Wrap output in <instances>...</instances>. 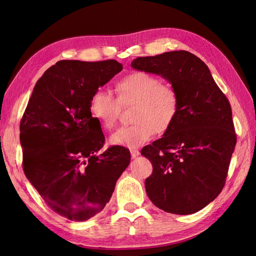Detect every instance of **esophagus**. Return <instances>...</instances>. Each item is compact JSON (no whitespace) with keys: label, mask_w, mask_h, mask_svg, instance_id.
Here are the masks:
<instances>
[{"label":"esophagus","mask_w":256,"mask_h":256,"mask_svg":"<svg viewBox=\"0 0 256 256\" xmlns=\"http://www.w3.org/2000/svg\"><path fill=\"white\" fill-rule=\"evenodd\" d=\"M140 155V150H131V157L134 160Z\"/></svg>","instance_id":"34e87169"}]
</instances>
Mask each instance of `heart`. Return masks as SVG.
<instances>
[{"mask_svg": "<svg viewBox=\"0 0 256 256\" xmlns=\"http://www.w3.org/2000/svg\"><path fill=\"white\" fill-rule=\"evenodd\" d=\"M116 99L99 89L91 94L89 112L102 128L111 130L116 124L120 106H133L131 126L114 132L108 143L126 148H136L153 138L155 132L164 134L172 126L179 112V96L170 84L144 72L125 76L116 86Z\"/></svg>", "mask_w": 256, "mask_h": 256, "instance_id": "1", "label": "heart"}]
</instances>
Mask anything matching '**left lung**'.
<instances>
[{
  "label": "left lung",
  "instance_id": "8db88e82",
  "mask_svg": "<svg viewBox=\"0 0 256 256\" xmlns=\"http://www.w3.org/2000/svg\"><path fill=\"white\" fill-rule=\"evenodd\" d=\"M131 66L168 80L179 96L175 123L140 152L153 165L145 180L146 194L170 214H194L224 187L236 144L229 100L208 66L189 52L138 57Z\"/></svg>",
  "mask_w": 256,
  "mask_h": 256
}]
</instances>
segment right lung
<instances>
[{
	"label": "right lung",
	"mask_w": 256,
	"mask_h": 256,
	"mask_svg": "<svg viewBox=\"0 0 256 256\" xmlns=\"http://www.w3.org/2000/svg\"><path fill=\"white\" fill-rule=\"evenodd\" d=\"M116 60H60L34 86L20 125L25 176L56 214L86 221L104 208L131 154H98L104 135L89 112L91 94L121 72Z\"/></svg>",
	"instance_id": "1"
}]
</instances>
